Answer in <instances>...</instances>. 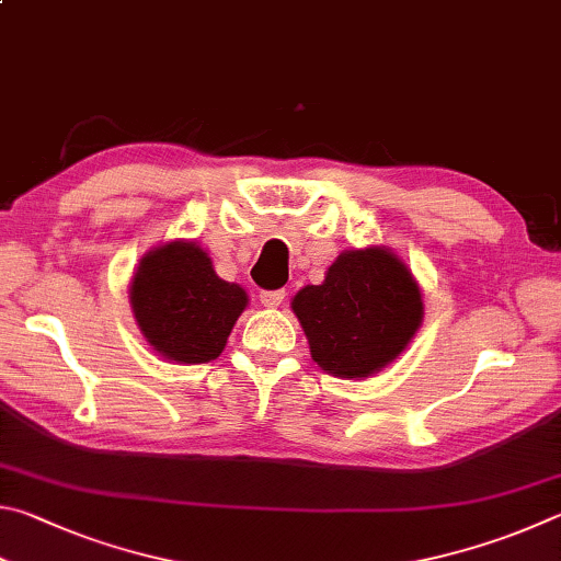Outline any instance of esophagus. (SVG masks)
Masks as SVG:
<instances>
[{
  "label": "esophagus",
  "mask_w": 561,
  "mask_h": 561,
  "mask_svg": "<svg viewBox=\"0 0 561 561\" xmlns=\"http://www.w3.org/2000/svg\"><path fill=\"white\" fill-rule=\"evenodd\" d=\"M283 300H286V290H263L261 293V302L265 308H278Z\"/></svg>",
  "instance_id": "esophagus-1"
}]
</instances>
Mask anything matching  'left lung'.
<instances>
[{
	"instance_id": "left-lung-1",
	"label": "left lung",
	"mask_w": 561,
	"mask_h": 561,
	"mask_svg": "<svg viewBox=\"0 0 561 561\" xmlns=\"http://www.w3.org/2000/svg\"><path fill=\"white\" fill-rule=\"evenodd\" d=\"M312 362L340 379H365L391 365L424 322V293L387 245L342 251L320 286L290 302Z\"/></svg>"
}]
</instances>
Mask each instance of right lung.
<instances>
[{"mask_svg":"<svg viewBox=\"0 0 561 561\" xmlns=\"http://www.w3.org/2000/svg\"><path fill=\"white\" fill-rule=\"evenodd\" d=\"M130 306L157 355L176 365H204L224 352L249 296L216 275L199 243L174 239L154 245L137 263Z\"/></svg>","mask_w":561,"mask_h":561,"instance_id":"add662e5","label":"right lung"}]
</instances>
